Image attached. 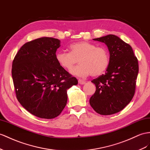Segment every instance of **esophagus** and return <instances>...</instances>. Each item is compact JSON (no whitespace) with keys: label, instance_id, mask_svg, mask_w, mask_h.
Returning a JSON list of instances; mask_svg holds the SVG:
<instances>
[{"label":"esophagus","instance_id":"esophagus-1","mask_svg":"<svg viewBox=\"0 0 150 150\" xmlns=\"http://www.w3.org/2000/svg\"><path fill=\"white\" fill-rule=\"evenodd\" d=\"M79 83L80 84V85H83V84L86 83V81H84V80H82V79H79Z\"/></svg>","mask_w":150,"mask_h":150}]
</instances>
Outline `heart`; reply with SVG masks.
<instances>
[{"label":"heart","mask_w":150,"mask_h":150,"mask_svg":"<svg viewBox=\"0 0 150 150\" xmlns=\"http://www.w3.org/2000/svg\"><path fill=\"white\" fill-rule=\"evenodd\" d=\"M69 49L70 52H57L56 59L61 68L67 70H71L79 60L80 64L71 70L73 75L80 77L90 75L98 76L104 74L109 67L110 56L105 47H98L87 41H80L70 44Z\"/></svg>","instance_id":"heart-1"}]
</instances>
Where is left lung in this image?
I'll use <instances>...</instances> for the list:
<instances>
[{
    "label": "left lung",
    "instance_id": "1",
    "mask_svg": "<svg viewBox=\"0 0 150 150\" xmlns=\"http://www.w3.org/2000/svg\"><path fill=\"white\" fill-rule=\"evenodd\" d=\"M108 48L110 65L105 75L92 80L96 90L90 98L92 108L103 115L120 112L132 100L139 71L137 57L129 44L114 35L94 38Z\"/></svg>",
    "mask_w": 150,
    "mask_h": 150
}]
</instances>
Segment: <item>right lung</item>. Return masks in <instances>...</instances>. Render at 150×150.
I'll use <instances>...</instances> for the list:
<instances>
[{"instance_id":"obj_1","label":"right lung","mask_w":150,"mask_h":150,"mask_svg":"<svg viewBox=\"0 0 150 150\" xmlns=\"http://www.w3.org/2000/svg\"><path fill=\"white\" fill-rule=\"evenodd\" d=\"M60 40L41 37L26 42L13 61L16 98L28 112L41 118L58 116L67 105V90L78 80L56 59Z\"/></svg>"}]
</instances>
